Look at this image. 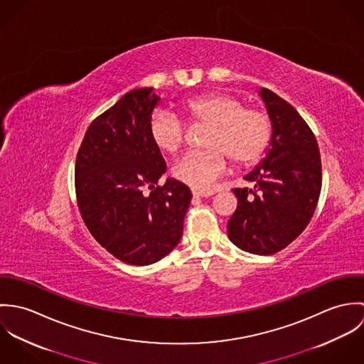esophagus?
Returning <instances> with one entry per match:
<instances>
[{
  "instance_id": "obj_1",
  "label": "esophagus",
  "mask_w": 364,
  "mask_h": 364,
  "mask_svg": "<svg viewBox=\"0 0 364 364\" xmlns=\"http://www.w3.org/2000/svg\"><path fill=\"white\" fill-rule=\"evenodd\" d=\"M193 199H202V198H210L213 192H193Z\"/></svg>"
}]
</instances>
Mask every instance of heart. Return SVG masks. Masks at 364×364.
I'll list each match as a JSON object with an SVG mask.
<instances>
[{
  "label": "heart",
  "mask_w": 364,
  "mask_h": 364,
  "mask_svg": "<svg viewBox=\"0 0 364 364\" xmlns=\"http://www.w3.org/2000/svg\"><path fill=\"white\" fill-rule=\"evenodd\" d=\"M191 123L208 124L203 151H191L172 166L173 176L199 192H208L227 169V156L237 165H250L264 154L272 126L258 107H247L235 95L213 92L182 105ZM149 136L161 153L173 154L185 139L182 120L166 110H156L149 123Z\"/></svg>",
  "instance_id": "heart-1"
}]
</instances>
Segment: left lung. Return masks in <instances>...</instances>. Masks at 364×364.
I'll return each instance as SVG.
<instances>
[{
    "mask_svg": "<svg viewBox=\"0 0 364 364\" xmlns=\"http://www.w3.org/2000/svg\"><path fill=\"white\" fill-rule=\"evenodd\" d=\"M272 137L259 164L244 176L254 188L234 189L238 206L228 220L230 241L255 255H272L309 225L321 193V156L315 136L299 112L260 88Z\"/></svg>",
    "mask_w": 364,
    "mask_h": 364,
    "instance_id": "8db88e82",
    "label": "left lung"
}]
</instances>
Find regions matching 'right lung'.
Listing matches in <instances>:
<instances>
[{"label":"right lung","mask_w":364,"mask_h":364,"mask_svg":"<svg viewBox=\"0 0 364 364\" xmlns=\"http://www.w3.org/2000/svg\"><path fill=\"white\" fill-rule=\"evenodd\" d=\"M159 101L154 88L124 94L90 124L75 161L85 225L107 252L136 266L156 263L179 244L192 199L191 189L172 178L156 188L166 171L149 136Z\"/></svg>","instance_id":"add662e5"}]
</instances>
